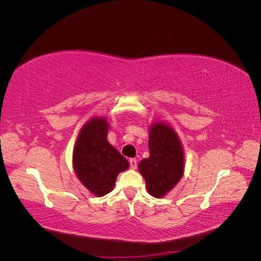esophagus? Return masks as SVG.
I'll use <instances>...</instances> for the list:
<instances>
[{
	"mask_svg": "<svg viewBox=\"0 0 261 261\" xmlns=\"http://www.w3.org/2000/svg\"><path fill=\"white\" fill-rule=\"evenodd\" d=\"M129 167L130 169L135 170L137 168V160L134 159V158H132V159H129Z\"/></svg>",
	"mask_w": 261,
	"mask_h": 261,
	"instance_id": "obj_1",
	"label": "esophagus"
}]
</instances>
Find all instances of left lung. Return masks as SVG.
Returning <instances> with one entry per match:
<instances>
[{
    "label": "left lung",
    "instance_id": "obj_1",
    "mask_svg": "<svg viewBox=\"0 0 261 261\" xmlns=\"http://www.w3.org/2000/svg\"><path fill=\"white\" fill-rule=\"evenodd\" d=\"M148 145L150 156L140 161L138 170L149 194L161 198L183 176V149L175 132L160 122L150 127Z\"/></svg>",
    "mask_w": 261,
    "mask_h": 261
}]
</instances>
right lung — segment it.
<instances>
[{
  "label": "right lung",
  "instance_id": "obj_1",
  "mask_svg": "<svg viewBox=\"0 0 261 261\" xmlns=\"http://www.w3.org/2000/svg\"><path fill=\"white\" fill-rule=\"evenodd\" d=\"M109 126L103 118H92L81 130L74 148V169L82 183L96 196L112 191L116 176L129 167L107 139Z\"/></svg>",
  "mask_w": 261,
  "mask_h": 261
}]
</instances>
